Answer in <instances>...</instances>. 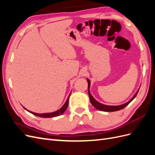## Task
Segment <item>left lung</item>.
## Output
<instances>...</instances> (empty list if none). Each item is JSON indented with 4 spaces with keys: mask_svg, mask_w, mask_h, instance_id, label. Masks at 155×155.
Listing matches in <instances>:
<instances>
[{
    "mask_svg": "<svg viewBox=\"0 0 155 155\" xmlns=\"http://www.w3.org/2000/svg\"><path fill=\"white\" fill-rule=\"evenodd\" d=\"M87 82H88V96H89V98H90V101L91 104L97 110H100L101 111H105V112H114V111H117V110H119L124 109L126 106H127L132 101L135 97L137 96V94L139 91V89L137 91V92H136L135 94L133 96V97L131 98V99L127 101V103L124 104L122 105H117V106H112V105H104V104H102L101 103L98 102L97 100H96L94 97L91 95V94L90 92V91H89V88H90V86H91V81L89 80L88 79H87Z\"/></svg>",
    "mask_w": 155,
    "mask_h": 155,
    "instance_id": "1",
    "label": "left lung"
}]
</instances>
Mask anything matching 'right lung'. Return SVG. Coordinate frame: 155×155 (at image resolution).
Listing matches in <instances>:
<instances>
[{
	"label": "right lung",
	"mask_w": 155,
	"mask_h": 155,
	"mask_svg": "<svg viewBox=\"0 0 155 155\" xmlns=\"http://www.w3.org/2000/svg\"><path fill=\"white\" fill-rule=\"evenodd\" d=\"M70 94H71V92L70 93V94L67 98V100L66 101V102L64 103V104L63 105V107L61 108V109H59V110H56L55 112H50V113H44V114H39V113H35V112H33L31 111H30L28 110H27L26 108H25L24 107V109H26L27 111H28L29 112H30V113L33 114L34 115H35L37 116H39V117H41V118H53V117H55V116H58L59 115H61L63 114L64 111L66 110V109H67L68 107V101H69V97L70 96Z\"/></svg>",
	"instance_id": "right-lung-1"
}]
</instances>
